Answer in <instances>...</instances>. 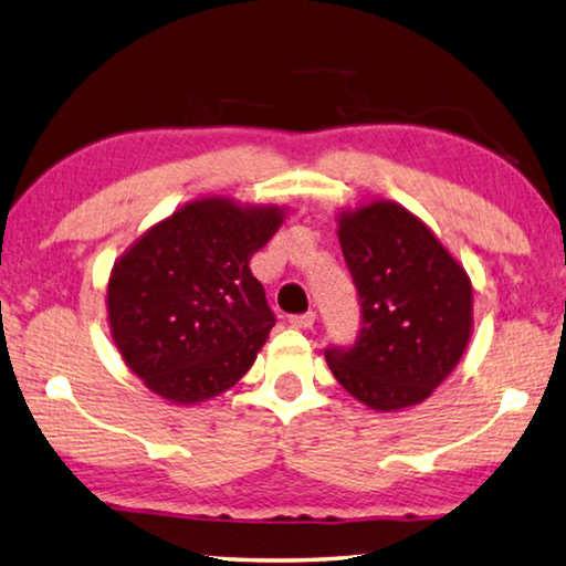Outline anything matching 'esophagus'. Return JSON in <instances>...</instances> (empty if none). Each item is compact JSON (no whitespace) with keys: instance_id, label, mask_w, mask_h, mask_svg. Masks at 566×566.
Masks as SVG:
<instances>
[{"instance_id":"esophagus-1","label":"esophagus","mask_w":566,"mask_h":566,"mask_svg":"<svg viewBox=\"0 0 566 566\" xmlns=\"http://www.w3.org/2000/svg\"><path fill=\"white\" fill-rule=\"evenodd\" d=\"M314 312H306V314H292L290 316V324L294 328H312L314 326Z\"/></svg>"}]
</instances>
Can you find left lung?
I'll return each instance as SVG.
<instances>
[{
    "label": "left lung",
    "mask_w": 566,
    "mask_h": 566,
    "mask_svg": "<svg viewBox=\"0 0 566 566\" xmlns=\"http://www.w3.org/2000/svg\"><path fill=\"white\" fill-rule=\"evenodd\" d=\"M338 242L361 304L352 346H328L338 384L374 410L426 400L458 366L472 332V286L433 232L398 202L338 218Z\"/></svg>",
    "instance_id": "left-lung-1"
}]
</instances>
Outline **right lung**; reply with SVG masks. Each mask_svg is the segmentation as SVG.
Masks as SVG:
<instances>
[{"label": "right lung", "mask_w": 566, "mask_h": 566, "mask_svg": "<svg viewBox=\"0 0 566 566\" xmlns=\"http://www.w3.org/2000/svg\"><path fill=\"white\" fill-rule=\"evenodd\" d=\"M282 220L274 205L202 198L153 224L113 264V342L153 394L200 403L250 371L276 322L250 256Z\"/></svg>", "instance_id": "add662e5"}]
</instances>
